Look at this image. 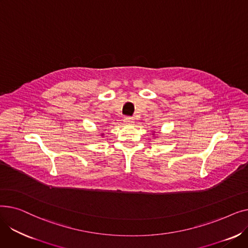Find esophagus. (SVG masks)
<instances>
[{
	"mask_svg": "<svg viewBox=\"0 0 248 248\" xmlns=\"http://www.w3.org/2000/svg\"><path fill=\"white\" fill-rule=\"evenodd\" d=\"M124 123L125 124H132L134 123V119H133L132 116H124Z\"/></svg>",
	"mask_w": 248,
	"mask_h": 248,
	"instance_id": "obj_1",
	"label": "esophagus"
}]
</instances>
